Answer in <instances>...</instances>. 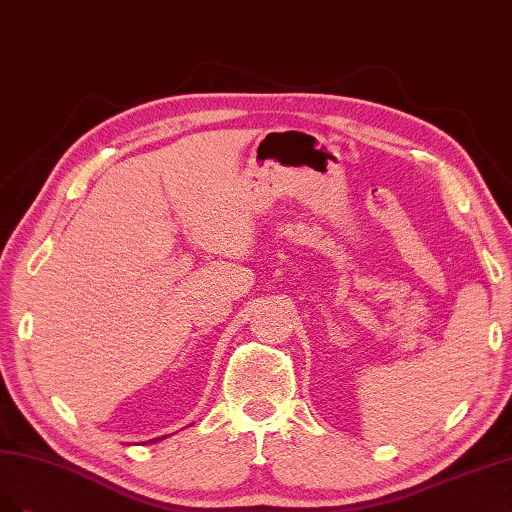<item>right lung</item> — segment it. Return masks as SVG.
Masks as SVG:
<instances>
[{"instance_id":"obj_1","label":"right lung","mask_w":512,"mask_h":512,"mask_svg":"<svg viewBox=\"0 0 512 512\" xmlns=\"http://www.w3.org/2000/svg\"><path fill=\"white\" fill-rule=\"evenodd\" d=\"M163 438H166V436H161V438H155V440H151V442H157V440H163Z\"/></svg>"}]
</instances>
